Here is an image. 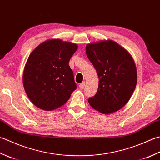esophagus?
I'll list each match as a JSON object with an SVG mask.
<instances>
[{
  "label": "esophagus",
  "instance_id": "1",
  "mask_svg": "<svg viewBox=\"0 0 160 160\" xmlns=\"http://www.w3.org/2000/svg\"><path fill=\"white\" fill-rule=\"evenodd\" d=\"M84 85H85V82H82V83H80V85H79L80 88V89H84Z\"/></svg>",
  "mask_w": 160,
  "mask_h": 160
}]
</instances>
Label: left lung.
I'll return each instance as SVG.
<instances>
[{"label": "left lung", "instance_id": "8db88e82", "mask_svg": "<svg viewBox=\"0 0 160 160\" xmlns=\"http://www.w3.org/2000/svg\"><path fill=\"white\" fill-rule=\"evenodd\" d=\"M86 53L99 78L98 91L89 98V105L105 114L119 110L129 101L137 85V72L132 57L109 39L88 43Z\"/></svg>", "mask_w": 160, "mask_h": 160}]
</instances>
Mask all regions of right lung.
Here are the masks:
<instances>
[{
  "mask_svg": "<svg viewBox=\"0 0 160 160\" xmlns=\"http://www.w3.org/2000/svg\"><path fill=\"white\" fill-rule=\"evenodd\" d=\"M76 43L52 39L37 46L25 65L23 83L36 107L51 111L64 105L76 89L68 62L77 51Z\"/></svg>",
  "mask_w": 160,
  "mask_h": 160,
  "instance_id": "obj_1",
  "label": "right lung"
}]
</instances>
